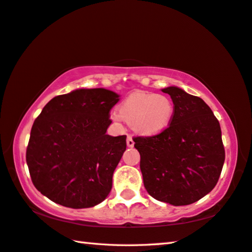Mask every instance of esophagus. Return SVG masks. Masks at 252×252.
<instances>
[{
	"mask_svg": "<svg viewBox=\"0 0 252 252\" xmlns=\"http://www.w3.org/2000/svg\"><path fill=\"white\" fill-rule=\"evenodd\" d=\"M126 145L129 146V148H133L134 141H133V139H132V136H127V139H126Z\"/></svg>",
	"mask_w": 252,
	"mask_h": 252,
	"instance_id": "esophagus-1",
	"label": "esophagus"
}]
</instances>
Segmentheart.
Wrapping results in <instances>:
<instances>
[{
  "instance_id": "b5f03b06",
  "label": "heart",
  "mask_w": 252,
  "mask_h": 252,
  "mask_svg": "<svg viewBox=\"0 0 252 252\" xmlns=\"http://www.w3.org/2000/svg\"><path fill=\"white\" fill-rule=\"evenodd\" d=\"M174 111V103L167 95L138 91L123 100L120 110H114L111 118L118 123L126 121L136 133L152 136L167 129Z\"/></svg>"
}]
</instances>
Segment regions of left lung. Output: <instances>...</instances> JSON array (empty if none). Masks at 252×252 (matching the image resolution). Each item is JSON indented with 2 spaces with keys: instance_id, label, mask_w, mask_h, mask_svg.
<instances>
[{
  "instance_id": "left-lung-1",
  "label": "left lung",
  "mask_w": 252,
  "mask_h": 252,
  "mask_svg": "<svg viewBox=\"0 0 252 252\" xmlns=\"http://www.w3.org/2000/svg\"><path fill=\"white\" fill-rule=\"evenodd\" d=\"M171 95L174 117L162 133L133 141L148 193L159 202L184 206L213 190L220 176L225 149L219 122L203 99L175 86Z\"/></svg>"
}]
</instances>
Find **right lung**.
<instances>
[{"label":"right lung","mask_w":252,"mask_h":252,"mask_svg":"<svg viewBox=\"0 0 252 252\" xmlns=\"http://www.w3.org/2000/svg\"><path fill=\"white\" fill-rule=\"evenodd\" d=\"M120 94L80 88L53 98L32 126L26 163L34 186L52 202L75 209L103 202L126 149L111 136L109 111Z\"/></svg>","instance_id":"obj_1"}]
</instances>
